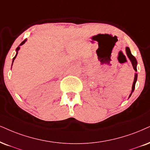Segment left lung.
I'll use <instances>...</instances> for the list:
<instances>
[{"label": "left lung", "mask_w": 150, "mask_h": 150, "mask_svg": "<svg viewBox=\"0 0 150 150\" xmlns=\"http://www.w3.org/2000/svg\"><path fill=\"white\" fill-rule=\"evenodd\" d=\"M126 53H127V56H128V58H129V60H130L131 62H132V64L133 67H134V70L136 71H137V64H138L137 63V60H136V58H135L134 55L132 54V53H131V51H130V49H129V47H127L126 48ZM137 78H138V74L136 73V74H135V77H134V83H133L132 92H131L130 95H129V97H131V95H132V94L133 93V92L134 91L135 86H136V81H137Z\"/></svg>", "instance_id": "obj_1"}]
</instances>
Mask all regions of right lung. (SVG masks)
Here are the masks:
<instances>
[{
    "label": "right lung",
    "instance_id": "add662e5",
    "mask_svg": "<svg viewBox=\"0 0 150 150\" xmlns=\"http://www.w3.org/2000/svg\"><path fill=\"white\" fill-rule=\"evenodd\" d=\"M25 42H26V39H25V40H23V42H22L21 44H20V45H19V46H21V45H23V44L24 43H25ZM19 49H20V47H18L17 48H16V55H15V56H14V58H13V60H12V64H13V62H14V59H15V58H16V55H17V54H18V50H19Z\"/></svg>",
    "mask_w": 150,
    "mask_h": 150
}]
</instances>
